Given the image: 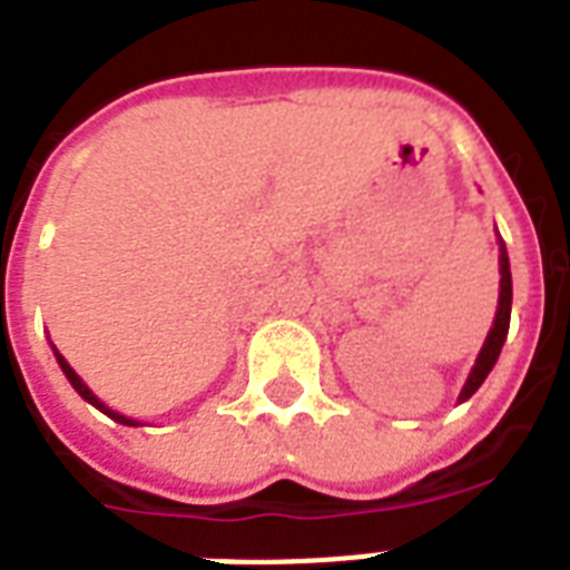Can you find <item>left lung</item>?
Wrapping results in <instances>:
<instances>
[{"label": "left lung", "instance_id": "1", "mask_svg": "<svg viewBox=\"0 0 570 570\" xmlns=\"http://www.w3.org/2000/svg\"><path fill=\"white\" fill-rule=\"evenodd\" d=\"M510 313H512V275H510V257H507V245L501 243V295H498V313H494V325L485 336L483 348L478 354V363L471 368L469 381L462 386L460 401H469L474 392L480 390V383L489 377V372L494 368L498 357H501L503 342H507V333H510Z\"/></svg>", "mask_w": 570, "mask_h": 570}]
</instances>
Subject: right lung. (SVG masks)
<instances>
[{"label": "right lung", "instance_id": "obj_1", "mask_svg": "<svg viewBox=\"0 0 570 570\" xmlns=\"http://www.w3.org/2000/svg\"><path fill=\"white\" fill-rule=\"evenodd\" d=\"M52 351H55V357H58V365H60V368H63V374H67V381H69V383H72V390H76V392H78V395L85 397L87 404H92V406H96V410H101V413L108 415V419L119 421V424H128V428H137V424H140V421H134V419H125V415L114 413V410H108V406L101 404L99 397H96V395H92V392H90V390H87V383H85V381H81V377H78V374H76V372H72V365H69V363H67V360L60 357V354H58V348H55V345H52Z\"/></svg>", "mask_w": 570, "mask_h": 570}]
</instances>
